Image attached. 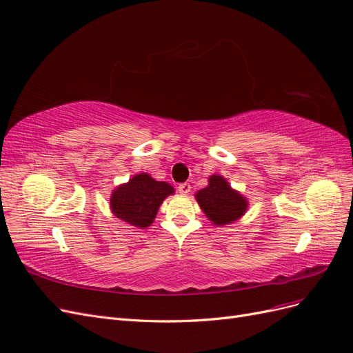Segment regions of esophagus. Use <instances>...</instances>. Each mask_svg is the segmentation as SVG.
<instances>
[{
    "label": "esophagus",
    "mask_w": 353,
    "mask_h": 353,
    "mask_svg": "<svg viewBox=\"0 0 353 353\" xmlns=\"http://www.w3.org/2000/svg\"><path fill=\"white\" fill-rule=\"evenodd\" d=\"M178 191H179V194H183V196H187L190 191H191V185L190 184H187V183H184V184H179L178 185Z\"/></svg>",
    "instance_id": "1"
}]
</instances>
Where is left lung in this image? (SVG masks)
<instances>
[{
	"mask_svg": "<svg viewBox=\"0 0 353 353\" xmlns=\"http://www.w3.org/2000/svg\"><path fill=\"white\" fill-rule=\"evenodd\" d=\"M196 200L209 221L218 227L239 221L249 208V200L222 175H210L209 185L197 191Z\"/></svg>",
	"mask_w": 353,
	"mask_h": 353,
	"instance_id": "left-lung-1",
	"label": "left lung"
}]
</instances>
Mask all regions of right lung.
Instances as JSON below:
<instances>
[{"instance_id": "right-lung-1", "label": "right lung", "mask_w": 353, "mask_h": 353, "mask_svg": "<svg viewBox=\"0 0 353 353\" xmlns=\"http://www.w3.org/2000/svg\"><path fill=\"white\" fill-rule=\"evenodd\" d=\"M174 187L156 181L148 174H137L128 183L117 185L110 196L112 213L137 228L150 227L163 200L174 194Z\"/></svg>"}]
</instances>
